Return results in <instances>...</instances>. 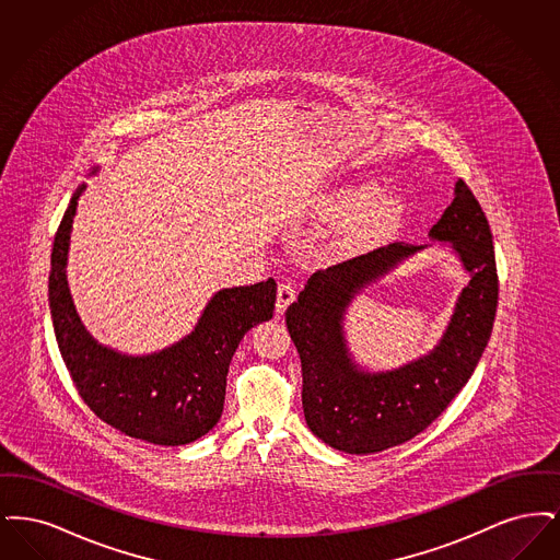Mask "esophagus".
<instances>
[{
  "mask_svg": "<svg viewBox=\"0 0 560 560\" xmlns=\"http://www.w3.org/2000/svg\"><path fill=\"white\" fill-rule=\"evenodd\" d=\"M295 298V288H293L292 281H281L279 288H277V311L283 313Z\"/></svg>",
  "mask_w": 560,
  "mask_h": 560,
  "instance_id": "1",
  "label": "esophagus"
}]
</instances>
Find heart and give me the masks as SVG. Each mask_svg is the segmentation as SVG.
Returning a JSON list of instances; mask_svg holds the SVG:
<instances>
[{"instance_id":"heart-1","label":"heart","mask_w":560,"mask_h":560,"mask_svg":"<svg viewBox=\"0 0 560 560\" xmlns=\"http://www.w3.org/2000/svg\"><path fill=\"white\" fill-rule=\"evenodd\" d=\"M325 212L334 218L357 213L352 222V233L354 237L365 240L390 226L399 218L402 212V199L395 192L373 197L372 187L342 188L327 197Z\"/></svg>"}]
</instances>
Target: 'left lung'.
I'll list each match as a JSON object with an SVG mask.
<instances>
[{"label":"left lung","mask_w":560,"mask_h":560,"mask_svg":"<svg viewBox=\"0 0 560 560\" xmlns=\"http://www.w3.org/2000/svg\"><path fill=\"white\" fill-rule=\"evenodd\" d=\"M430 237L453 243L470 281L441 345L424 359L397 372H359L342 336V313L352 295L422 245L395 241L315 270L285 311L302 363L306 424L338 452H384L427 430L464 388L489 342L498 308L493 240L464 180H457L452 206L430 229Z\"/></svg>","instance_id":"obj_1"}]
</instances>
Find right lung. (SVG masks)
<instances>
[{
  "label": "right lung",
  "instance_id": "1",
  "mask_svg": "<svg viewBox=\"0 0 560 560\" xmlns=\"http://www.w3.org/2000/svg\"><path fill=\"white\" fill-rule=\"evenodd\" d=\"M81 190L56 231L48 285L62 361L83 402L108 427L153 445L192 443L220 420L231 359L245 331L272 319L277 283L268 279L215 293L195 331L160 354L133 359L101 347L78 319L65 277Z\"/></svg>",
  "mask_w": 560,
  "mask_h": 560
}]
</instances>
